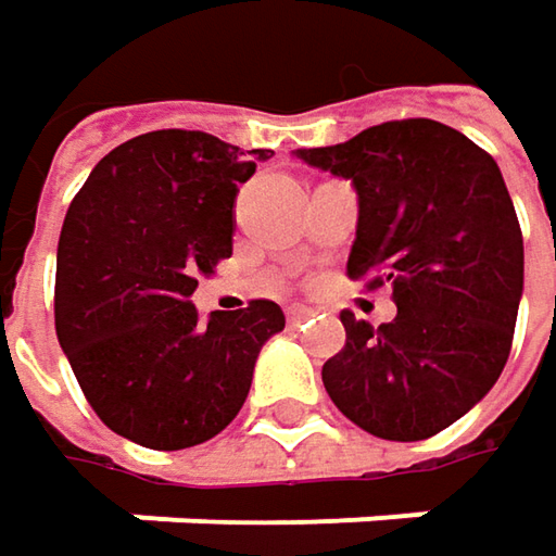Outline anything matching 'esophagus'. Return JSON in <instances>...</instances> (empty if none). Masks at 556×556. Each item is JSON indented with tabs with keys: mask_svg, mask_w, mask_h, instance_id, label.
<instances>
[{
	"mask_svg": "<svg viewBox=\"0 0 556 556\" xmlns=\"http://www.w3.org/2000/svg\"><path fill=\"white\" fill-rule=\"evenodd\" d=\"M309 316H313V309H309V306H288V323H291V326L306 323Z\"/></svg>",
	"mask_w": 556,
	"mask_h": 556,
	"instance_id": "obj_1",
	"label": "esophagus"
}]
</instances>
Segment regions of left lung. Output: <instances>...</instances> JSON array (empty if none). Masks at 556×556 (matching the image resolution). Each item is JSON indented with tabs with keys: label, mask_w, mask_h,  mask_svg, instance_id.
Here are the masks:
<instances>
[{
	"label": "left lung",
	"mask_w": 556,
	"mask_h": 556,
	"mask_svg": "<svg viewBox=\"0 0 556 556\" xmlns=\"http://www.w3.org/2000/svg\"><path fill=\"white\" fill-rule=\"evenodd\" d=\"M351 179L357 237L348 275L392 285V323L341 313L344 348L323 382L338 412L382 440L415 443L468 415L503 374L522 300V230L496 161L437 119H395L300 148Z\"/></svg>",
	"instance_id": "8db88e82"
}]
</instances>
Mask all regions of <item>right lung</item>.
<instances>
[{
    "mask_svg": "<svg viewBox=\"0 0 556 556\" xmlns=\"http://www.w3.org/2000/svg\"><path fill=\"white\" fill-rule=\"evenodd\" d=\"M247 161L208 132L157 129L113 148L62 220L56 336L85 399L148 450L199 446L237 417L258 351L285 329L271 300L199 319L192 291L233 253Z\"/></svg>",
    "mask_w": 556,
    "mask_h": 556,
    "instance_id": "right-lung-1",
    "label": "right lung"
}]
</instances>
